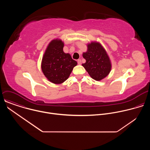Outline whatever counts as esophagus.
<instances>
[{
    "label": "esophagus",
    "mask_w": 150,
    "mask_h": 150,
    "mask_svg": "<svg viewBox=\"0 0 150 150\" xmlns=\"http://www.w3.org/2000/svg\"><path fill=\"white\" fill-rule=\"evenodd\" d=\"M77 62H78V65H81L82 62H81V59H78V61H77Z\"/></svg>",
    "instance_id": "esophagus-1"
}]
</instances>
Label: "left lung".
<instances>
[{
    "instance_id": "left-lung-1",
    "label": "left lung",
    "mask_w": 150,
    "mask_h": 150,
    "mask_svg": "<svg viewBox=\"0 0 150 150\" xmlns=\"http://www.w3.org/2000/svg\"><path fill=\"white\" fill-rule=\"evenodd\" d=\"M87 47V51L82 54L86 62L82 65L93 79L100 81L108 76L111 71L110 59L98 42H92Z\"/></svg>"
}]
</instances>
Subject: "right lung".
I'll return each mask as SVG.
<instances>
[{"label":"right lung","instance_id":"obj_1","mask_svg":"<svg viewBox=\"0 0 150 150\" xmlns=\"http://www.w3.org/2000/svg\"><path fill=\"white\" fill-rule=\"evenodd\" d=\"M64 43L60 40H53L46 50L41 62V69L50 82L59 84L69 76L77 62L69 53L63 52Z\"/></svg>","mask_w":150,"mask_h":150}]
</instances>
